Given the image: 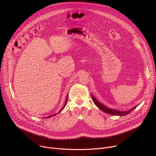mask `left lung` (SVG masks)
I'll return each instance as SVG.
<instances>
[{"label": "left lung", "mask_w": 156, "mask_h": 156, "mask_svg": "<svg viewBox=\"0 0 156 156\" xmlns=\"http://www.w3.org/2000/svg\"><path fill=\"white\" fill-rule=\"evenodd\" d=\"M91 98L92 99L94 102V103L95 104V105L99 108L101 109L103 112L110 114V115H118V116H125L126 115L128 114H129V113H131L132 111L135 109L138 105L132 107L131 108L127 110H119L117 109H114V108H109L105 105H104V104H102L101 102H100L93 94H91Z\"/></svg>", "instance_id": "obj_1"}]
</instances>
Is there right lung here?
<instances>
[{
    "label": "right lung",
    "instance_id": "right-lung-1",
    "mask_svg": "<svg viewBox=\"0 0 156 156\" xmlns=\"http://www.w3.org/2000/svg\"><path fill=\"white\" fill-rule=\"evenodd\" d=\"M67 101H68V94H67V96H66V99H65V104H64V105L63 106V107L61 108V110H59V112H58V113H56V114H53V115H50V116H48V117H47L46 118H50V117H54V116H55V115H56L57 114H58L60 112H61V111L65 108V105H66V103H67Z\"/></svg>",
    "mask_w": 156,
    "mask_h": 156
}]
</instances>
